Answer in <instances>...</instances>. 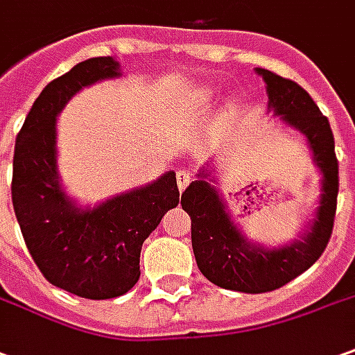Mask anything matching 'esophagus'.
I'll return each instance as SVG.
<instances>
[{
	"instance_id": "obj_1",
	"label": "esophagus",
	"mask_w": 355,
	"mask_h": 355,
	"mask_svg": "<svg viewBox=\"0 0 355 355\" xmlns=\"http://www.w3.org/2000/svg\"><path fill=\"white\" fill-rule=\"evenodd\" d=\"M192 180V171L190 168H182L177 173V182H178V190H184V188L190 184Z\"/></svg>"
}]
</instances>
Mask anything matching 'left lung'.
I'll list each match as a JSON object with an SVG mask.
<instances>
[{
	"label": "left lung",
	"mask_w": 355,
	"mask_h": 355,
	"mask_svg": "<svg viewBox=\"0 0 355 355\" xmlns=\"http://www.w3.org/2000/svg\"><path fill=\"white\" fill-rule=\"evenodd\" d=\"M257 71L266 81L268 107L307 137L322 173V196L305 237L288 247L268 250L250 245L239 233L204 171L198 175L200 180L188 184L180 206L192 219V250L198 268L211 284L243 293L274 291L311 268L329 245L338 200V159L329 118L295 81L268 69L259 67Z\"/></svg>",
	"instance_id": "8db88e82"
}]
</instances>
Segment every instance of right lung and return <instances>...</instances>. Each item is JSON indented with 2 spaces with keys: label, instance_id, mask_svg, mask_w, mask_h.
<instances>
[{
  "label": "right lung",
  "instance_id": "1",
  "mask_svg": "<svg viewBox=\"0 0 355 355\" xmlns=\"http://www.w3.org/2000/svg\"><path fill=\"white\" fill-rule=\"evenodd\" d=\"M116 76V62L101 56L50 81L13 153L11 198L26 248L50 284L85 299L118 297L136 286L144 241L180 200L175 173L93 209H77L58 184V112L81 87Z\"/></svg>",
  "mask_w": 355,
  "mask_h": 355
}]
</instances>
